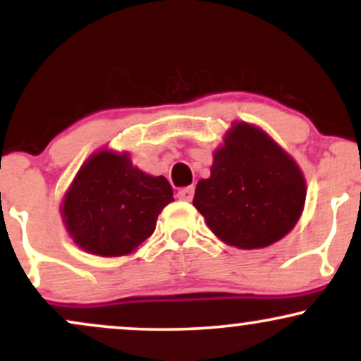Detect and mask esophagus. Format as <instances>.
Segmentation results:
<instances>
[{
    "label": "esophagus",
    "mask_w": 361,
    "mask_h": 361,
    "mask_svg": "<svg viewBox=\"0 0 361 361\" xmlns=\"http://www.w3.org/2000/svg\"><path fill=\"white\" fill-rule=\"evenodd\" d=\"M193 193H195L193 186H186V188H181L180 192L176 193V197L183 202H190L193 198Z\"/></svg>",
    "instance_id": "34e87169"
}]
</instances>
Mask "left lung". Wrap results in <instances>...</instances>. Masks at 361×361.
<instances>
[{
  "label": "left lung",
  "instance_id": "left-lung-1",
  "mask_svg": "<svg viewBox=\"0 0 361 361\" xmlns=\"http://www.w3.org/2000/svg\"><path fill=\"white\" fill-rule=\"evenodd\" d=\"M305 204L300 168L270 135L235 122L214 152L210 178L200 180L193 205L226 244L258 250L280 241Z\"/></svg>",
  "mask_w": 361,
  "mask_h": 361
}]
</instances>
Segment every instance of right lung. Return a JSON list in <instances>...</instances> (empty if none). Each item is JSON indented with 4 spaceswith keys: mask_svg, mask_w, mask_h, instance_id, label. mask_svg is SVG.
<instances>
[{
    "mask_svg": "<svg viewBox=\"0 0 361 361\" xmlns=\"http://www.w3.org/2000/svg\"><path fill=\"white\" fill-rule=\"evenodd\" d=\"M173 202L164 176L132 164L127 152L100 151L82 164L62 202V221L91 255L123 256L154 233L157 215Z\"/></svg>",
    "mask_w": 361,
    "mask_h": 361,
    "instance_id": "1",
    "label": "right lung"
}]
</instances>
